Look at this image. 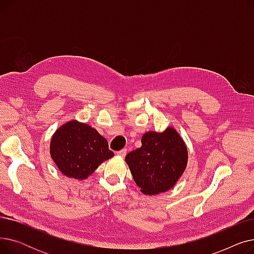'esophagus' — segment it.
Here are the masks:
<instances>
[{
    "instance_id": "esophagus-1",
    "label": "esophagus",
    "mask_w": 254,
    "mask_h": 254,
    "mask_svg": "<svg viewBox=\"0 0 254 254\" xmlns=\"http://www.w3.org/2000/svg\"><path fill=\"white\" fill-rule=\"evenodd\" d=\"M116 154H117V155H120V156H123V157H125V156L127 155V149L125 148V149L119 150V151H117V152H116Z\"/></svg>"
}]
</instances>
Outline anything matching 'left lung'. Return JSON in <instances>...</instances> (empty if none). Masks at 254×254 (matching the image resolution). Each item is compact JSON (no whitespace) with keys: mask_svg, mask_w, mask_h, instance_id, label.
Here are the masks:
<instances>
[{"mask_svg":"<svg viewBox=\"0 0 254 254\" xmlns=\"http://www.w3.org/2000/svg\"><path fill=\"white\" fill-rule=\"evenodd\" d=\"M142 146L130 151L126 162L144 194L165 192L175 185L188 165V148L178 132L168 127L163 132L147 131Z\"/></svg>","mask_w":254,"mask_h":254,"instance_id":"left-lung-1","label":"left lung"}]
</instances>
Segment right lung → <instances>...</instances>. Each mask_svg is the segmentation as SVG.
<instances>
[{"label":"right lung","instance_id":"obj_1","mask_svg":"<svg viewBox=\"0 0 254 254\" xmlns=\"http://www.w3.org/2000/svg\"><path fill=\"white\" fill-rule=\"evenodd\" d=\"M50 155L64 175L81 180L114 153L95 128L73 120L62 126L52 136Z\"/></svg>","mask_w":254,"mask_h":254}]
</instances>
